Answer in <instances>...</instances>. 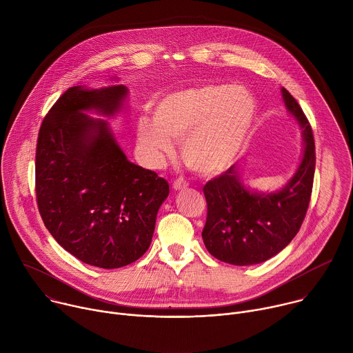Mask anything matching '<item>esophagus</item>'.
Segmentation results:
<instances>
[{
    "instance_id": "1",
    "label": "esophagus",
    "mask_w": 353,
    "mask_h": 353,
    "mask_svg": "<svg viewBox=\"0 0 353 353\" xmlns=\"http://www.w3.org/2000/svg\"><path fill=\"white\" fill-rule=\"evenodd\" d=\"M187 187H188V183L183 179H176L173 181V188L174 190H183V188H187Z\"/></svg>"
}]
</instances>
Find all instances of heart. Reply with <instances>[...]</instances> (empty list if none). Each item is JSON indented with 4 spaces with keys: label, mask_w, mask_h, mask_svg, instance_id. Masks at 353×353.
<instances>
[{
    "label": "heart",
    "mask_w": 353,
    "mask_h": 353,
    "mask_svg": "<svg viewBox=\"0 0 353 353\" xmlns=\"http://www.w3.org/2000/svg\"><path fill=\"white\" fill-rule=\"evenodd\" d=\"M257 102L243 85L203 83L163 96L154 119L141 116L138 142L158 163L181 141L184 163L199 174H219L240 155L254 124Z\"/></svg>",
    "instance_id": "obj_1"
}]
</instances>
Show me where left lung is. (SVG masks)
Returning a JSON list of instances; mask_svg holds the SVG:
<instances>
[{"mask_svg":"<svg viewBox=\"0 0 353 353\" xmlns=\"http://www.w3.org/2000/svg\"><path fill=\"white\" fill-rule=\"evenodd\" d=\"M286 110L303 128V157L293 177L274 192L248 190L233 165L204 185L207 222L203 240L210 253L228 264H260L282 251L305 221L316 169L313 131L296 99L282 88Z\"/></svg>","mask_w":353,"mask_h":353,"instance_id":"8db88e82","label":"left lung"}]
</instances>
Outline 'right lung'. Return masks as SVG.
I'll return each instance as SVG.
<instances>
[{"label": "right lung", "mask_w": 353, "mask_h": 353, "mask_svg": "<svg viewBox=\"0 0 353 353\" xmlns=\"http://www.w3.org/2000/svg\"><path fill=\"white\" fill-rule=\"evenodd\" d=\"M128 89L72 86L44 117L36 146V198L44 226L85 264L113 270L145 254L169 184L131 163L106 120Z\"/></svg>", "instance_id": "right-lung-1"}]
</instances>
